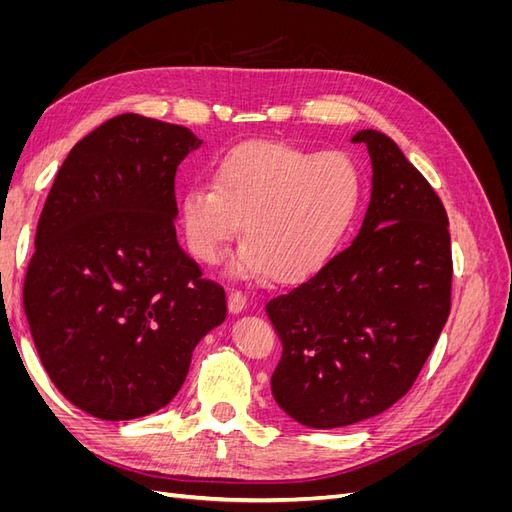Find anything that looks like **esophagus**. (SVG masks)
I'll return each instance as SVG.
<instances>
[{
	"instance_id": "esophagus-1",
	"label": "esophagus",
	"mask_w": 512,
	"mask_h": 512,
	"mask_svg": "<svg viewBox=\"0 0 512 512\" xmlns=\"http://www.w3.org/2000/svg\"><path fill=\"white\" fill-rule=\"evenodd\" d=\"M228 307H230V312H232V314H241L243 309L247 307V297H245V292H241V290H232V292H230V297H228Z\"/></svg>"
}]
</instances>
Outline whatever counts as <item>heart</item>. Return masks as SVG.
<instances>
[{
  "instance_id": "1",
  "label": "heart",
  "mask_w": 512,
  "mask_h": 512,
  "mask_svg": "<svg viewBox=\"0 0 512 512\" xmlns=\"http://www.w3.org/2000/svg\"><path fill=\"white\" fill-rule=\"evenodd\" d=\"M363 198V170L348 153L252 141L215 162L211 183L185 190L179 211L185 241L203 265H218L243 222L232 273L297 282L331 260Z\"/></svg>"
}]
</instances>
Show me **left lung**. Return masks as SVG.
<instances>
[{
  "mask_svg": "<svg viewBox=\"0 0 512 512\" xmlns=\"http://www.w3.org/2000/svg\"><path fill=\"white\" fill-rule=\"evenodd\" d=\"M374 177L359 235L267 314L282 342L280 408L333 429L389 410L421 374L451 312L453 256L440 196L389 136L361 130Z\"/></svg>",
  "mask_w": 512,
  "mask_h": 512,
  "instance_id": "1",
  "label": "left lung"
}]
</instances>
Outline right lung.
Segmentation results:
<instances>
[{"instance_id":"1","label":"right lung","mask_w":512,"mask_h":512,"mask_svg":"<svg viewBox=\"0 0 512 512\" xmlns=\"http://www.w3.org/2000/svg\"><path fill=\"white\" fill-rule=\"evenodd\" d=\"M183 126L123 113L76 143L46 196L23 307L46 374L102 421L164 408L226 292L177 243Z\"/></svg>"}]
</instances>
